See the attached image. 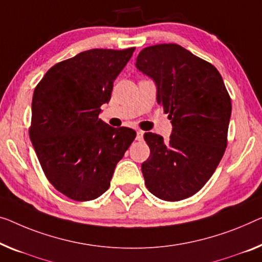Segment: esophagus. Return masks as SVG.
I'll return each instance as SVG.
<instances>
[{
    "instance_id": "esophagus-1",
    "label": "esophagus",
    "mask_w": 262,
    "mask_h": 262,
    "mask_svg": "<svg viewBox=\"0 0 262 262\" xmlns=\"http://www.w3.org/2000/svg\"><path fill=\"white\" fill-rule=\"evenodd\" d=\"M136 140H138V141H142L143 140V132L142 130H138V133H136Z\"/></svg>"
}]
</instances>
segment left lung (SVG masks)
<instances>
[{"mask_svg": "<svg viewBox=\"0 0 262 262\" xmlns=\"http://www.w3.org/2000/svg\"><path fill=\"white\" fill-rule=\"evenodd\" d=\"M135 66L155 82L156 100L173 126L167 142L144 133L150 149L141 165L144 183L161 200H183L206 185L224 156L231 97L217 69L179 45L147 47Z\"/></svg>", "mask_w": 262, "mask_h": 262, "instance_id": "left-lung-1", "label": "left lung"}]
</instances>
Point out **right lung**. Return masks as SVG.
I'll return each instance as SVG.
<instances>
[{
  "instance_id": "right-lung-1",
  "label": "right lung",
  "mask_w": 262,
  "mask_h": 262,
  "mask_svg": "<svg viewBox=\"0 0 262 262\" xmlns=\"http://www.w3.org/2000/svg\"><path fill=\"white\" fill-rule=\"evenodd\" d=\"M134 50H85L53 66L35 88L31 143L47 179L72 200L91 201L106 192L134 141L132 128L99 119Z\"/></svg>"
}]
</instances>
